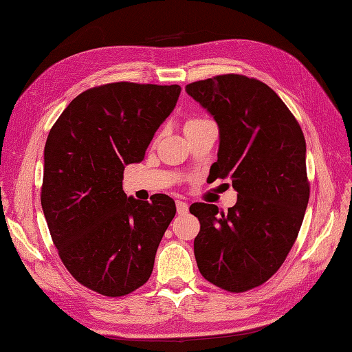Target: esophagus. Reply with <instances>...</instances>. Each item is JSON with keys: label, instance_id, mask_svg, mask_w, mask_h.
<instances>
[{"label": "esophagus", "instance_id": "esophagus-1", "mask_svg": "<svg viewBox=\"0 0 352 352\" xmlns=\"http://www.w3.org/2000/svg\"><path fill=\"white\" fill-rule=\"evenodd\" d=\"M176 210H177V214H186V211H188V205H186L184 200H177Z\"/></svg>", "mask_w": 352, "mask_h": 352}]
</instances>
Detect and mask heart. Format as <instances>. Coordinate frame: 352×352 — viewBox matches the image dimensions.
Returning <instances> with one entry per match:
<instances>
[{"label": "heart", "mask_w": 352, "mask_h": 352, "mask_svg": "<svg viewBox=\"0 0 352 352\" xmlns=\"http://www.w3.org/2000/svg\"><path fill=\"white\" fill-rule=\"evenodd\" d=\"M205 123H210V120L202 118V117H190L188 120L185 121V126H184V129H185V133H186V132H190V131H192V129L204 126Z\"/></svg>", "instance_id": "obj_1"}]
</instances>
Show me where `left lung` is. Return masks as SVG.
<instances>
[{"mask_svg": "<svg viewBox=\"0 0 352 352\" xmlns=\"http://www.w3.org/2000/svg\"><path fill=\"white\" fill-rule=\"evenodd\" d=\"M219 124L217 162L210 175L232 179L236 204L219 216L192 204L200 221L195 256L200 274L241 293L276 274L295 245L310 197L305 138L276 92L256 78L216 76L185 86Z\"/></svg>", "mask_w": 352, "mask_h": 352, "instance_id": "obj_1", "label": "left lung"}]
</instances>
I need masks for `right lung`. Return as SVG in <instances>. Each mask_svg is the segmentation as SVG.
Wrapping results in <instances>:
<instances>
[{
  "instance_id": "right-lung-1",
  "label": "right lung",
  "mask_w": 352,
  "mask_h": 352,
  "mask_svg": "<svg viewBox=\"0 0 352 352\" xmlns=\"http://www.w3.org/2000/svg\"><path fill=\"white\" fill-rule=\"evenodd\" d=\"M179 94V85L94 86L48 133L41 204L50 234L76 281L100 295H129L152 275L176 205L166 195L152 202L127 197L123 173L144 160Z\"/></svg>"
}]
</instances>
